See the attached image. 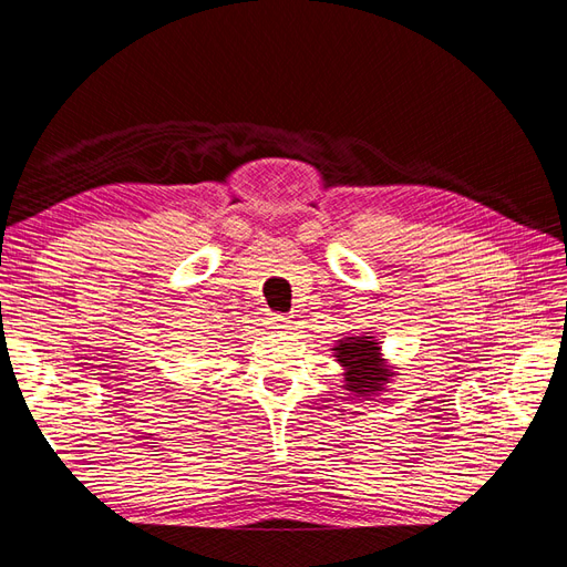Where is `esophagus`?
I'll use <instances>...</instances> for the list:
<instances>
[{
	"mask_svg": "<svg viewBox=\"0 0 567 567\" xmlns=\"http://www.w3.org/2000/svg\"><path fill=\"white\" fill-rule=\"evenodd\" d=\"M267 323H269V329H277V331H284V329H288V323H290V319H288L286 315H269Z\"/></svg>",
	"mask_w": 567,
	"mask_h": 567,
	"instance_id": "34e87169",
	"label": "esophagus"
}]
</instances>
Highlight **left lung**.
Wrapping results in <instances>:
<instances>
[{"mask_svg":"<svg viewBox=\"0 0 567 567\" xmlns=\"http://www.w3.org/2000/svg\"><path fill=\"white\" fill-rule=\"evenodd\" d=\"M379 350V342H373L371 338H348L338 342L336 357L348 369V390L367 394L375 392L388 381L390 371L383 369Z\"/></svg>","mask_w":567,"mask_h":567,"instance_id":"1","label":"left lung"}]
</instances>
